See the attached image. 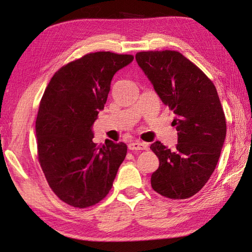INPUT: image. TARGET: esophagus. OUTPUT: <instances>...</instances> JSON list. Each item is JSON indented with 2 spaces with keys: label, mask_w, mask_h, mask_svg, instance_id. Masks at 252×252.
I'll list each match as a JSON object with an SVG mask.
<instances>
[{
  "label": "esophagus",
  "mask_w": 252,
  "mask_h": 252,
  "mask_svg": "<svg viewBox=\"0 0 252 252\" xmlns=\"http://www.w3.org/2000/svg\"><path fill=\"white\" fill-rule=\"evenodd\" d=\"M129 149L130 151H144V149H147L148 145L144 142H133L129 144Z\"/></svg>",
  "instance_id": "1"
}]
</instances>
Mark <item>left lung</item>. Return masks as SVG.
<instances>
[{
    "label": "left lung",
    "mask_w": 252,
    "mask_h": 252,
    "mask_svg": "<svg viewBox=\"0 0 252 252\" xmlns=\"http://www.w3.org/2000/svg\"><path fill=\"white\" fill-rule=\"evenodd\" d=\"M135 60L162 103L174 112L178 131L174 151L159 141L151 145L159 159L152 187L171 199L189 198L210 179L225 141L226 121L217 89L179 52H140Z\"/></svg>",
    "instance_id": "left-lung-1"
}]
</instances>
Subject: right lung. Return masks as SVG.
Returning a JSON list of instances; mask_svg holds the SVG:
<instances>
[{
  "instance_id": "right-lung-1",
  "label": "right lung",
  "mask_w": 252,
  "mask_h": 252,
  "mask_svg": "<svg viewBox=\"0 0 252 252\" xmlns=\"http://www.w3.org/2000/svg\"><path fill=\"white\" fill-rule=\"evenodd\" d=\"M132 55L96 52L62 67L47 85L35 121L37 156L52 190L72 207L99 202L111 189L127 147L96 146L93 125L104 109L115 73Z\"/></svg>"
}]
</instances>
